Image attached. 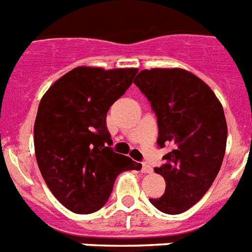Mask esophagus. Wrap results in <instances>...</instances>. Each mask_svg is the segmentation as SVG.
<instances>
[{
  "instance_id": "esophagus-1",
  "label": "esophagus",
  "mask_w": 252,
  "mask_h": 252,
  "mask_svg": "<svg viewBox=\"0 0 252 252\" xmlns=\"http://www.w3.org/2000/svg\"><path fill=\"white\" fill-rule=\"evenodd\" d=\"M151 172H152V168H151L150 165H147V164H144V162H143L142 173H151Z\"/></svg>"
}]
</instances>
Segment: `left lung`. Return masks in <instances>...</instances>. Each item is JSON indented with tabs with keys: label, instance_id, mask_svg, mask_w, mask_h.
Masks as SVG:
<instances>
[{
	"label": "left lung",
	"instance_id": "1",
	"mask_svg": "<svg viewBox=\"0 0 252 252\" xmlns=\"http://www.w3.org/2000/svg\"><path fill=\"white\" fill-rule=\"evenodd\" d=\"M134 84L158 117V147H172L155 168L166 183L164 195L150 202L178 215L204 196L220 172L228 138L224 109L212 90L186 70H143Z\"/></svg>",
	"mask_w": 252,
	"mask_h": 252
}]
</instances>
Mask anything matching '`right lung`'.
<instances>
[{"label": "right lung", "mask_w": 252, "mask_h": 252, "mask_svg": "<svg viewBox=\"0 0 252 252\" xmlns=\"http://www.w3.org/2000/svg\"><path fill=\"white\" fill-rule=\"evenodd\" d=\"M136 72L76 67L40 101L33 127L36 160L52 194L71 212L98 211L121 172L142 168L114 152L106 127L108 110L127 91Z\"/></svg>", "instance_id": "right-lung-1"}]
</instances>
